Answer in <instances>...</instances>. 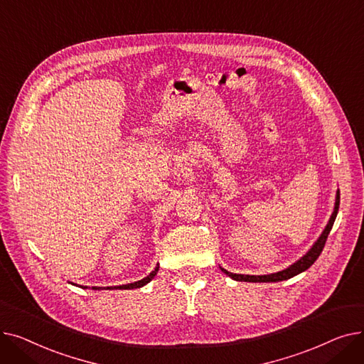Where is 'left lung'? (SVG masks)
I'll list each match as a JSON object with an SVG mask.
<instances>
[{
  "label": "left lung",
  "instance_id": "obj_1",
  "mask_svg": "<svg viewBox=\"0 0 364 364\" xmlns=\"http://www.w3.org/2000/svg\"><path fill=\"white\" fill-rule=\"evenodd\" d=\"M338 209H339V188L336 192V198H335V208H333V213L329 218V223L326 224V227H324V230L321 232V235L318 236V239L313 243V246L309 250V252L302 255L298 261H295L292 265H289L288 269H284L282 272H277V273H272V274H262V276H251V274H236V273H230L227 272L225 269H223V267H220L221 272L224 274H227L228 277H232L233 280H237V282H254V283H267V282H282V280H288L305 270H309L310 267L314 264V261L318 258V255L321 254L323 247H324V243H326L328 240V236L332 230L333 227V223H335V218L338 215Z\"/></svg>",
  "mask_w": 364,
  "mask_h": 364
}]
</instances>
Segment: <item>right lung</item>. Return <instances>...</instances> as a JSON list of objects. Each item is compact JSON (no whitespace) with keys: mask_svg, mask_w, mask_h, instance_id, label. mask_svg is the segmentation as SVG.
<instances>
[{"mask_svg":"<svg viewBox=\"0 0 364 364\" xmlns=\"http://www.w3.org/2000/svg\"><path fill=\"white\" fill-rule=\"evenodd\" d=\"M158 270H159V264L155 267V270H153L149 276H146L141 280H137V282H134V283H128V284H121V286H107V288H100V286H92L91 289H94V291H100V289H110V291H113V289H137V288H143L144 284H147L153 277L156 276ZM72 284H75V283H72ZM81 288L87 289L88 286H81Z\"/></svg>","mask_w":364,"mask_h":364,"instance_id":"right-lung-1","label":"right lung"}]
</instances>
